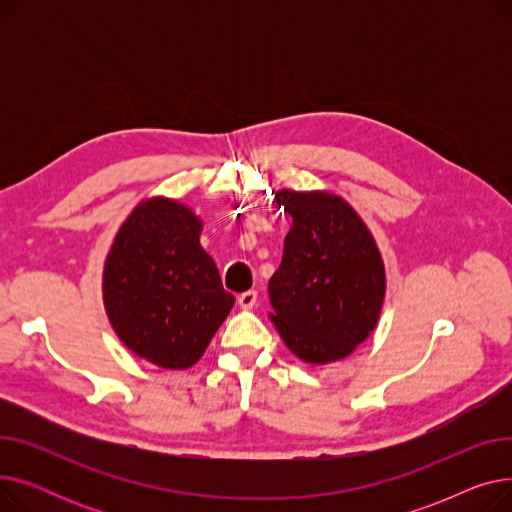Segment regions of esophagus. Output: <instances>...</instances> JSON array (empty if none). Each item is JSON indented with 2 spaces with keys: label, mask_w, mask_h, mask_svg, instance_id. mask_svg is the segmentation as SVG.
Returning <instances> with one entry per match:
<instances>
[{
  "label": "esophagus",
  "mask_w": 512,
  "mask_h": 512,
  "mask_svg": "<svg viewBox=\"0 0 512 512\" xmlns=\"http://www.w3.org/2000/svg\"><path fill=\"white\" fill-rule=\"evenodd\" d=\"M238 305L242 307V309H253L255 305H257V292L255 290H247V292H242L240 297H238Z\"/></svg>",
  "instance_id": "obj_1"
}]
</instances>
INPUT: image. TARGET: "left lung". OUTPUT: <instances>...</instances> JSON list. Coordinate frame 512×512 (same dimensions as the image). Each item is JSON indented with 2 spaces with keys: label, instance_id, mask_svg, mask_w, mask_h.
Wrapping results in <instances>:
<instances>
[{
  "label": "left lung",
  "instance_id": "left-lung-1",
  "mask_svg": "<svg viewBox=\"0 0 512 512\" xmlns=\"http://www.w3.org/2000/svg\"><path fill=\"white\" fill-rule=\"evenodd\" d=\"M292 218L270 278V319L292 355L342 361L369 338L386 299V265L361 215L330 191L276 193Z\"/></svg>",
  "mask_w": 512,
  "mask_h": 512
}]
</instances>
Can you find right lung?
I'll return each instance as SVG.
<instances>
[{"label":"right lung","instance_id":"right-lung-1","mask_svg":"<svg viewBox=\"0 0 512 512\" xmlns=\"http://www.w3.org/2000/svg\"><path fill=\"white\" fill-rule=\"evenodd\" d=\"M201 232L191 207L149 197L122 222L103 263V305L116 336L161 369L193 367L234 307Z\"/></svg>","mask_w":512,"mask_h":512}]
</instances>
